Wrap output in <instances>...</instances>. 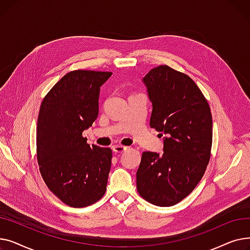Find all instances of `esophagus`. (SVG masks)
Instances as JSON below:
<instances>
[{
    "instance_id": "34e87169",
    "label": "esophagus",
    "mask_w": 250,
    "mask_h": 250,
    "mask_svg": "<svg viewBox=\"0 0 250 250\" xmlns=\"http://www.w3.org/2000/svg\"><path fill=\"white\" fill-rule=\"evenodd\" d=\"M126 149H127V147L123 146V145H115V146L112 147V150H113L115 153H123V152H125Z\"/></svg>"
}]
</instances>
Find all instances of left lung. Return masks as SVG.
I'll list each match as a JSON object with an SVG mask.
<instances>
[{
  "label": "left lung",
  "instance_id": "obj_1",
  "mask_svg": "<svg viewBox=\"0 0 250 250\" xmlns=\"http://www.w3.org/2000/svg\"><path fill=\"white\" fill-rule=\"evenodd\" d=\"M143 82L153 106L150 126L164 135V152L143 153L137 188L150 204L174 206L198 186L208 164L211 109L192 79L166 64L152 69Z\"/></svg>",
  "mask_w": 250,
  "mask_h": 250
}]
</instances>
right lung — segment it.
Segmentation results:
<instances>
[{"label": "right lung", "mask_w": 250, "mask_h": 250, "mask_svg": "<svg viewBox=\"0 0 250 250\" xmlns=\"http://www.w3.org/2000/svg\"><path fill=\"white\" fill-rule=\"evenodd\" d=\"M111 75L72 71L41 105L36 128L39 170L49 190L73 208L96 203L106 190L112 151L90 146L82 133L97 118L100 87Z\"/></svg>", "instance_id": "1"}]
</instances>
